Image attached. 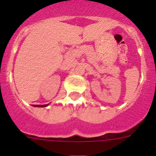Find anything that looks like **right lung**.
<instances>
[{"label":"right lung","mask_w":156,"mask_h":156,"mask_svg":"<svg viewBox=\"0 0 156 156\" xmlns=\"http://www.w3.org/2000/svg\"><path fill=\"white\" fill-rule=\"evenodd\" d=\"M49 104H47V105H32L34 106V107H42V108H44V107H47V106Z\"/></svg>","instance_id":"1"}]
</instances>
